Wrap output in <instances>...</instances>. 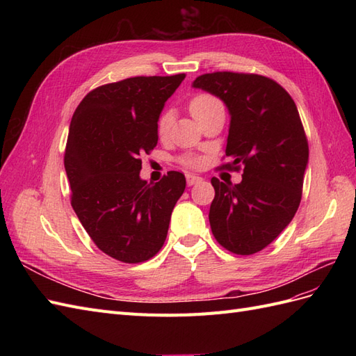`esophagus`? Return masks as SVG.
<instances>
[{
	"instance_id": "1",
	"label": "esophagus",
	"mask_w": 356,
	"mask_h": 356,
	"mask_svg": "<svg viewBox=\"0 0 356 356\" xmlns=\"http://www.w3.org/2000/svg\"><path fill=\"white\" fill-rule=\"evenodd\" d=\"M203 178L202 177H197V175H191V174H188L187 175V184L188 186H195V184H197V182H200Z\"/></svg>"
}]
</instances>
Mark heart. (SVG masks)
<instances>
[{
	"instance_id": "1",
	"label": "heart",
	"mask_w": 356,
	"mask_h": 356,
	"mask_svg": "<svg viewBox=\"0 0 356 356\" xmlns=\"http://www.w3.org/2000/svg\"><path fill=\"white\" fill-rule=\"evenodd\" d=\"M221 102L215 98V96H212L211 93H204V92H200V93H196L195 96H191V99L188 102V110L190 113L193 114V117L196 118V120H202V117L207 115L213 106L220 105ZM172 123H174V114H172V111L166 110L161 113L157 118V135L160 138H166L170 132V127H172ZM179 163L182 166L186 168H199L200 166V159L193 156V154H184L179 157Z\"/></svg>"
}]
</instances>
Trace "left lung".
I'll list each match as a JSON object with an SVG mask.
<instances>
[{
    "mask_svg": "<svg viewBox=\"0 0 356 356\" xmlns=\"http://www.w3.org/2000/svg\"><path fill=\"white\" fill-rule=\"evenodd\" d=\"M224 101L232 120L218 169L243 170L239 184L211 182L213 238L225 250L251 255L270 245L294 218L303 191L309 144L296 102L260 74L217 71L193 83Z\"/></svg>",
    "mask_w": 356,
    "mask_h": 356,
    "instance_id": "8db88e82",
    "label": "left lung"
}]
</instances>
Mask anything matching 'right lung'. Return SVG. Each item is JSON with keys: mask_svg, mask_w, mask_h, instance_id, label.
<instances>
[{"mask_svg": "<svg viewBox=\"0 0 356 356\" xmlns=\"http://www.w3.org/2000/svg\"><path fill=\"white\" fill-rule=\"evenodd\" d=\"M186 74L131 77L90 90L75 110L63 156L71 207L102 252L136 264L163 246L184 174L139 178L159 141L157 118Z\"/></svg>", "mask_w": 356, "mask_h": 356, "instance_id": "obj_1", "label": "right lung"}]
</instances>
